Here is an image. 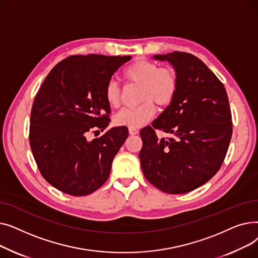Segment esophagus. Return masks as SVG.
<instances>
[{
    "label": "esophagus",
    "instance_id": "esophagus-1",
    "mask_svg": "<svg viewBox=\"0 0 258 258\" xmlns=\"http://www.w3.org/2000/svg\"><path fill=\"white\" fill-rule=\"evenodd\" d=\"M128 133L131 135H136V134H138V130L134 128V127H128Z\"/></svg>",
    "mask_w": 258,
    "mask_h": 258
}]
</instances>
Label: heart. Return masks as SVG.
<instances>
[{
	"mask_svg": "<svg viewBox=\"0 0 258 258\" xmlns=\"http://www.w3.org/2000/svg\"><path fill=\"white\" fill-rule=\"evenodd\" d=\"M123 77L131 83L141 86L140 100L137 106L124 107L115 116V123L120 126L140 127L150 121L155 113V104L168 105L178 90V77L171 68H159L155 62L139 60L130 64L123 71ZM105 100L112 107L120 104V93L114 81L106 85Z\"/></svg>",
	"mask_w": 258,
	"mask_h": 258,
	"instance_id": "heart-1",
	"label": "heart"
}]
</instances>
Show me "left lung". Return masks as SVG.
<instances>
[{"instance_id":"1","label":"left lung","mask_w":258,"mask_h":258,"mask_svg":"<svg viewBox=\"0 0 258 258\" xmlns=\"http://www.w3.org/2000/svg\"><path fill=\"white\" fill-rule=\"evenodd\" d=\"M154 59L167 60L178 77L173 100L152 126L140 131L139 154L144 177L160 190L186 194L219 171L232 136V117L221 80L200 58L174 51ZM155 129L171 135L159 140Z\"/></svg>"}]
</instances>
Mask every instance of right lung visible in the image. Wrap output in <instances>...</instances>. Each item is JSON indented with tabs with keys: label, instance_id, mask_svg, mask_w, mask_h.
Returning a JSON list of instances; mask_svg holds the SVG:
<instances>
[{
	"label": "right lung",
	"instance_id": "add662e5",
	"mask_svg": "<svg viewBox=\"0 0 258 258\" xmlns=\"http://www.w3.org/2000/svg\"><path fill=\"white\" fill-rule=\"evenodd\" d=\"M131 58L72 55L54 67L39 88L30 115V147L40 173L58 190L88 196L110 175L113 159L128 136L127 127H113L92 141L87 134L110 123L105 88Z\"/></svg>",
	"mask_w": 258,
	"mask_h": 258
}]
</instances>
